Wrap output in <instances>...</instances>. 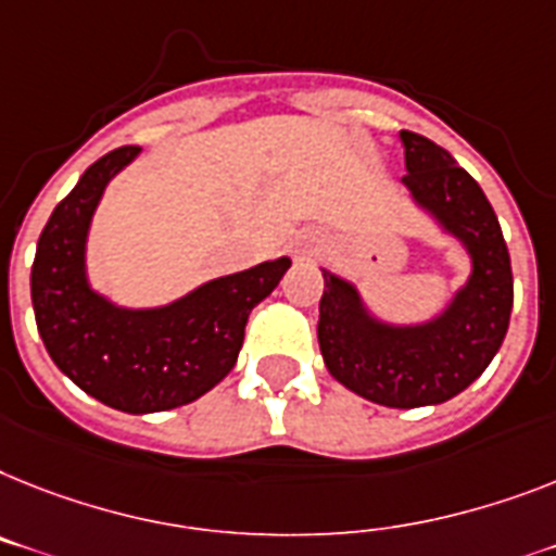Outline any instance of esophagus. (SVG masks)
<instances>
[{
	"label": "esophagus",
	"instance_id": "1",
	"mask_svg": "<svg viewBox=\"0 0 556 556\" xmlns=\"http://www.w3.org/2000/svg\"><path fill=\"white\" fill-rule=\"evenodd\" d=\"M312 255H315V247H312V244H298V247H295V258H298V261L312 258Z\"/></svg>",
	"mask_w": 556,
	"mask_h": 556
}]
</instances>
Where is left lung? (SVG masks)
<instances>
[{
  "label": "left lung",
  "mask_w": 556,
  "mask_h": 556,
  "mask_svg": "<svg viewBox=\"0 0 556 556\" xmlns=\"http://www.w3.org/2000/svg\"><path fill=\"white\" fill-rule=\"evenodd\" d=\"M401 141L403 185L469 252V281L432 320L389 324L371 315L355 283L324 269L318 343L329 375L350 392L392 409H417L452 401L492 364L508 332L515 278L503 229L480 185L426 136L401 130Z\"/></svg>",
  "instance_id": "8db88e82"
}]
</instances>
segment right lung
I'll list each match as a JSON object with an SVG mask.
<instances>
[{"label":"right lung","mask_w":556,"mask_h":556,"mask_svg":"<svg viewBox=\"0 0 556 556\" xmlns=\"http://www.w3.org/2000/svg\"><path fill=\"white\" fill-rule=\"evenodd\" d=\"M141 147H118L85 169L41 229L30 269L36 327L53 364L104 406L127 415L199 401L238 361L250 312L292 261L275 258L201 283L173 304L130 309L87 281V232L104 190Z\"/></svg>","instance_id":"1"}]
</instances>
